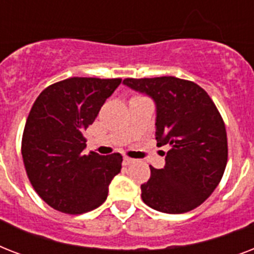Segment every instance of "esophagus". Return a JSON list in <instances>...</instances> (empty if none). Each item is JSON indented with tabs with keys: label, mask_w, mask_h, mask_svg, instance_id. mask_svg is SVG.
<instances>
[{
	"label": "esophagus",
	"mask_w": 254,
	"mask_h": 254,
	"mask_svg": "<svg viewBox=\"0 0 254 254\" xmlns=\"http://www.w3.org/2000/svg\"><path fill=\"white\" fill-rule=\"evenodd\" d=\"M131 162H133V159L129 158V157H124L123 163H124V165H125V166H127V165H130Z\"/></svg>",
	"instance_id": "obj_1"
}]
</instances>
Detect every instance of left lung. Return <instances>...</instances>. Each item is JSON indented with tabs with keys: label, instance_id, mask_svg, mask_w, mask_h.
Listing matches in <instances>:
<instances>
[{
	"label": "left lung",
	"instance_id": "1",
	"mask_svg": "<svg viewBox=\"0 0 254 254\" xmlns=\"http://www.w3.org/2000/svg\"><path fill=\"white\" fill-rule=\"evenodd\" d=\"M124 84L153 97L155 139L169 146L165 167L150 166L149 181L141 185L143 203L165 213L199 207L220 183L228 161L225 124L215 103L196 83L174 76L127 77Z\"/></svg>",
	"mask_w": 254,
	"mask_h": 254
}]
</instances>
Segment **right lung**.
<instances>
[{
	"mask_svg": "<svg viewBox=\"0 0 254 254\" xmlns=\"http://www.w3.org/2000/svg\"><path fill=\"white\" fill-rule=\"evenodd\" d=\"M120 83V77H69L49 85L34 101L22 135V158L35 192L54 209L79 215L107 199L123 155L84 154V130Z\"/></svg>",
	"mask_w": 254,
	"mask_h": 254,
	"instance_id": "1",
	"label": "right lung"
}]
</instances>
